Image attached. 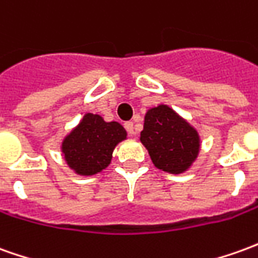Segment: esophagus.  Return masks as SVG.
<instances>
[{
    "label": "esophagus",
    "mask_w": 258,
    "mask_h": 258,
    "mask_svg": "<svg viewBox=\"0 0 258 258\" xmlns=\"http://www.w3.org/2000/svg\"><path fill=\"white\" fill-rule=\"evenodd\" d=\"M124 127H125V130L128 131L130 135H135V127L133 121H127V123H124Z\"/></svg>",
    "instance_id": "obj_1"
}]
</instances>
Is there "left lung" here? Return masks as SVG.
<instances>
[{
	"label": "left lung",
	"instance_id": "1",
	"mask_svg": "<svg viewBox=\"0 0 258 258\" xmlns=\"http://www.w3.org/2000/svg\"><path fill=\"white\" fill-rule=\"evenodd\" d=\"M140 141L160 170L172 174L185 173L197 160L201 149L198 131L167 104L148 109Z\"/></svg>",
	"mask_w": 258,
	"mask_h": 258
}]
</instances>
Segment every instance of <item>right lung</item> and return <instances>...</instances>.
<instances>
[{
	"label": "right lung",
	"mask_w": 258,
	"mask_h": 258,
	"mask_svg": "<svg viewBox=\"0 0 258 258\" xmlns=\"http://www.w3.org/2000/svg\"><path fill=\"white\" fill-rule=\"evenodd\" d=\"M127 140V131L117 121H104L86 113L62 138L60 149L68 167L79 176H95L110 165L113 151Z\"/></svg>",
	"instance_id": "add662e5"
}]
</instances>
